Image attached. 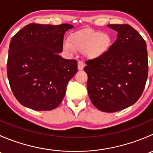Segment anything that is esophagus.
<instances>
[{
  "label": "esophagus",
  "mask_w": 153,
  "mask_h": 153,
  "mask_svg": "<svg viewBox=\"0 0 153 153\" xmlns=\"http://www.w3.org/2000/svg\"><path fill=\"white\" fill-rule=\"evenodd\" d=\"M84 67V64L82 61H78V69L79 70H82Z\"/></svg>",
  "instance_id": "esophagus-1"
}]
</instances>
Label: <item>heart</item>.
<instances>
[{"label":"heart","instance_id":"b5f03b06","mask_svg":"<svg viewBox=\"0 0 153 153\" xmlns=\"http://www.w3.org/2000/svg\"><path fill=\"white\" fill-rule=\"evenodd\" d=\"M112 45V38L107 33L93 29H82L71 34L69 43L64 44L67 51H84L86 58L96 59L104 55Z\"/></svg>","mask_w":153,"mask_h":153}]
</instances>
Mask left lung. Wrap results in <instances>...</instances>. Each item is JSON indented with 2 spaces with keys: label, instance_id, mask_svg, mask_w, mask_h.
<instances>
[{
  "label": "left lung",
  "instance_id": "left-lung-1",
  "mask_svg": "<svg viewBox=\"0 0 153 153\" xmlns=\"http://www.w3.org/2000/svg\"><path fill=\"white\" fill-rule=\"evenodd\" d=\"M117 39L104 55L86 61L87 90L99 110L114 112L135 104L143 93L148 76L146 44L128 24H109Z\"/></svg>",
  "mask_w": 153,
  "mask_h": 153
}]
</instances>
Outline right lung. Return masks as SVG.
<instances>
[{
  "instance_id": "add662e5",
  "label": "right lung",
  "mask_w": 153,
  "mask_h": 153,
  "mask_svg": "<svg viewBox=\"0 0 153 153\" xmlns=\"http://www.w3.org/2000/svg\"><path fill=\"white\" fill-rule=\"evenodd\" d=\"M73 26L32 23L12 38L7 70L18 102L37 111L52 110L62 101L76 74V60L61 58L64 33Z\"/></svg>"
}]
</instances>
